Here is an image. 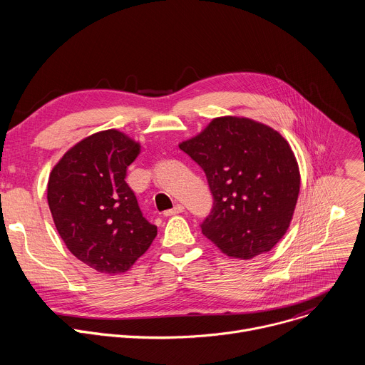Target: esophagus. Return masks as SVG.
I'll return each instance as SVG.
<instances>
[{"label": "esophagus", "instance_id": "1", "mask_svg": "<svg viewBox=\"0 0 365 365\" xmlns=\"http://www.w3.org/2000/svg\"><path fill=\"white\" fill-rule=\"evenodd\" d=\"M185 211V207H183V205H180V203H178L173 210H169V211H166L165 212V217H172V215H178V214H182Z\"/></svg>", "mask_w": 365, "mask_h": 365}]
</instances>
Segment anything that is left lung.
Instances as JSON below:
<instances>
[{"mask_svg": "<svg viewBox=\"0 0 365 365\" xmlns=\"http://www.w3.org/2000/svg\"><path fill=\"white\" fill-rule=\"evenodd\" d=\"M179 148L203 169L214 196L202 234L224 254L250 259L270 251L292 222L300 190L286 138L245 117H218Z\"/></svg>", "mask_w": 365, "mask_h": 365, "instance_id": "8db88e82", "label": "left lung"}]
</instances>
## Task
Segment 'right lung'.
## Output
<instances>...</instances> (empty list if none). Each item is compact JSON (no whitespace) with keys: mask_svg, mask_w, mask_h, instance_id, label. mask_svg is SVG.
I'll use <instances>...</instances> for the list:
<instances>
[{"mask_svg":"<svg viewBox=\"0 0 365 365\" xmlns=\"http://www.w3.org/2000/svg\"><path fill=\"white\" fill-rule=\"evenodd\" d=\"M140 148L118 130L99 131L71 147L48 176L47 202L61 238L99 273H125L158 235L125 183Z\"/></svg>","mask_w":365,"mask_h":365,"instance_id":"obj_1","label":"right lung"}]
</instances>
